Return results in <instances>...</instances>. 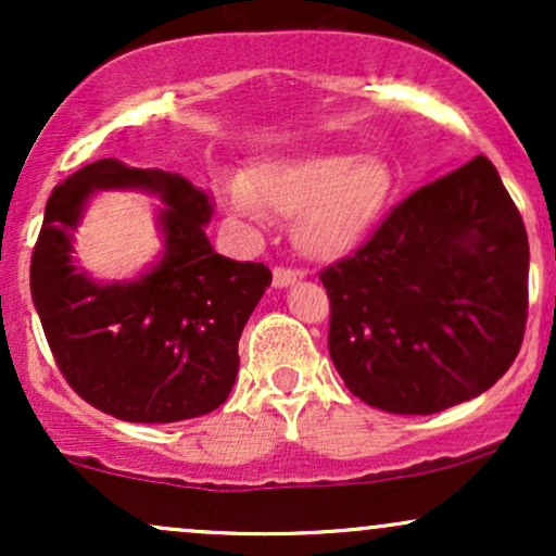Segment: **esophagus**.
<instances>
[{
	"mask_svg": "<svg viewBox=\"0 0 556 556\" xmlns=\"http://www.w3.org/2000/svg\"><path fill=\"white\" fill-rule=\"evenodd\" d=\"M298 279H303V271H300V269H287V266H274V271H271V285H274V287H287V285L298 282Z\"/></svg>",
	"mask_w": 556,
	"mask_h": 556,
	"instance_id": "esophagus-1",
	"label": "esophagus"
}]
</instances>
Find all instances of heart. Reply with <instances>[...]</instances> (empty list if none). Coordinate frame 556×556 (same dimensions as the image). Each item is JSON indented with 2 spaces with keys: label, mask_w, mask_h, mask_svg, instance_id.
Returning a JSON list of instances; mask_svg holds the SVG:
<instances>
[{
  "label": "heart",
  "mask_w": 556,
  "mask_h": 556,
  "mask_svg": "<svg viewBox=\"0 0 556 556\" xmlns=\"http://www.w3.org/2000/svg\"><path fill=\"white\" fill-rule=\"evenodd\" d=\"M389 193L392 172L379 156L324 154L264 164L253 172L248 190H232V203L245 214H256L258 206L298 214L300 251L331 258L350 251L374 227Z\"/></svg>",
  "instance_id": "heart-1"
}]
</instances>
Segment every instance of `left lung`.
Here are the masks:
<instances>
[{"label": "left lung", "mask_w": 556, "mask_h": 556, "mask_svg": "<svg viewBox=\"0 0 556 556\" xmlns=\"http://www.w3.org/2000/svg\"><path fill=\"white\" fill-rule=\"evenodd\" d=\"M318 279L331 363L379 410L442 413L494 387L520 353L528 235L486 156L402 198Z\"/></svg>", "instance_id": "8db88e82"}]
</instances>
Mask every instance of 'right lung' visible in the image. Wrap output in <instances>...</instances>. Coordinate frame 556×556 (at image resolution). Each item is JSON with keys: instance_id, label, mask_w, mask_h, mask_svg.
Here are the masks:
<instances>
[{"instance_id": "right-lung-1", "label": "right lung", "mask_w": 556, "mask_h": 556, "mask_svg": "<svg viewBox=\"0 0 556 556\" xmlns=\"http://www.w3.org/2000/svg\"><path fill=\"white\" fill-rule=\"evenodd\" d=\"M104 187H143L168 203V251L138 283L96 286L68 258L81 203ZM208 219L212 203L193 182L117 159L88 164L49 195L30 295L56 368L96 410L130 424H175L206 416L232 392L242 327L271 271L212 251Z\"/></svg>"}]
</instances>
